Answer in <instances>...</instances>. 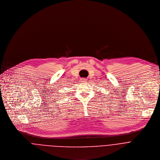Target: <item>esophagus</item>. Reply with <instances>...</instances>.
Here are the masks:
<instances>
[{
	"mask_svg": "<svg viewBox=\"0 0 160 160\" xmlns=\"http://www.w3.org/2000/svg\"><path fill=\"white\" fill-rule=\"evenodd\" d=\"M87 81V79H85V78H81V82H86Z\"/></svg>",
	"mask_w": 160,
	"mask_h": 160,
	"instance_id": "esophagus-1",
	"label": "esophagus"
}]
</instances>
